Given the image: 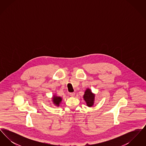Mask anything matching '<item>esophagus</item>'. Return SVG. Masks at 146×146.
Here are the masks:
<instances>
[{"label":"esophagus","mask_w":146,"mask_h":146,"mask_svg":"<svg viewBox=\"0 0 146 146\" xmlns=\"http://www.w3.org/2000/svg\"><path fill=\"white\" fill-rule=\"evenodd\" d=\"M70 95L72 97H74L75 95V93L74 92H70Z\"/></svg>","instance_id":"obj_1"}]
</instances>
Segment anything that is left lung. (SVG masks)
Listing matches in <instances>:
<instances>
[{
  "label": "left lung",
  "instance_id": "obj_1",
  "mask_svg": "<svg viewBox=\"0 0 146 146\" xmlns=\"http://www.w3.org/2000/svg\"><path fill=\"white\" fill-rule=\"evenodd\" d=\"M84 99L85 101L86 104L88 107H91L94 103L95 95L92 94L90 89H88L85 92L84 95Z\"/></svg>",
  "mask_w": 146,
  "mask_h": 146
}]
</instances>
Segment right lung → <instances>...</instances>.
Listing matches in <instances>:
<instances>
[{"label": "right lung", "instance_id": "1", "mask_svg": "<svg viewBox=\"0 0 146 146\" xmlns=\"http://www.w3.org/2000/svg\"><path fill=\"white\" fill-rule=\"evenodd\" d=\"M52 100H53V103L56 106H58L62 101V98L57 96H54L52 98Z\"/></svg>", "mask_w": 146, "mask_h": 146}]
</instances>
